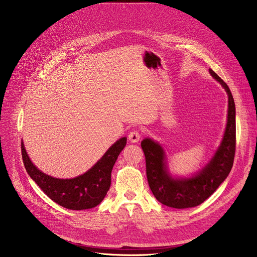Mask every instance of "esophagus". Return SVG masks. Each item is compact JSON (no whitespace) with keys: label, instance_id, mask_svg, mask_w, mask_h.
<instances>
[{"label":"esophagus","instance_id":"esophagus-1","mask_svg":"<svg viewBox=\"0 0 257 257\" xmlns=\"http://www.w3.org/2000/svg\"><path fill=\"white\" fill-rule=\"evenodd\" d=\"M141 139V133L139 130H132L129 136H128V140L131 142V143H138Z\"/></svg>","mask_w":257,"mask_h":257}]
</instances>
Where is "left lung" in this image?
<instances>
[{"mask_svg": "<svg viewBox=\"0 0 257 257\" xmlns=\"http://www.w3.org/2000/svg\"><path fill=\"white\" fill-rule=\"evenodd\" d=\"M210 75L220 82L228 94V115L224 137L209 163L190 178H174L167 166L166 154L158 143L143 140L141 146L146 157V171L154 197L169 207L190 208L209 198L227 178L233 166L235 154V105L230 89L209 69Z\"/></svg>", "mask_w": 257, "mask_h": 257, "instance_id": "1", "label": "left lung"}]
</instances>
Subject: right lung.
I'll return each mask as SVG.
<instances>
[{"mask_svg":"<svg viewBox=\"0 0 257 257\" xmlns=\"http://www.w3.org/2000/svg\"><path fill=\"white\" fill-rule=\"evenodd\" d=\"M127 138H121L83 175L72 179L54 178L39 171L30 160L22 142V157L27 173L43 192L62 207L83 210L96 207L105 198L111 183V171L124 149Z\"/></svg>","mask_w":257,"mask_h":257,"instance_id":"right-lung-1","label":"right lung"}]
</instances>
